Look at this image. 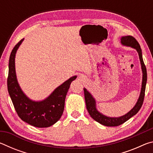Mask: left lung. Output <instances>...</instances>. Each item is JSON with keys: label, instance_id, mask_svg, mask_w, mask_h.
<instances>
[{"label": "left lung", "instance_id": "left-lung-1", "mask_svg": "<svg viewBox=\"0 0 153 153\" xmlns=\"http://www.w3.org/2000/svg\"><path fill=\"white\" fill-rule=\"evenodd\" d=\"M121 42L122 45L131 46L134 48L136 49L137 52L138 53L140 61L142 70L143 73V76H142V88L140 92V95L138 100V102L134 106V107L131 109L129 112H128L125 115L121 116L120 117H108L105 116L102 114L100 113L96 108V102L94 98L92 97V95L90 94L89 92L87 91L86 88H84V98L85 101H86V108L88 111L91 117L103 126H108V127H115L120 126L123 123H125L126 121H128L129 119H130L134 115L138 112L139 110L140 109L142 104L144 102V98L145 95V89H146V84L147 81V73H146V68L145 66L144 63L143 61L142 55V50L140 46L139 43L138 42L135 38L131 36H123L121 39Z\"/></svg>", "mask_w": 153, "mask_h": 153}]
</instances>
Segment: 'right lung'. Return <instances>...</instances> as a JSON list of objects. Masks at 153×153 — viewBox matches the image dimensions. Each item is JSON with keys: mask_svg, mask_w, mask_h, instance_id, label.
Here are the masks:
<instances>
[{"mask_svg": "<svg viewBox=\"0 0 153 153\" xmlns=\"http://www.w3.org/2000/svg\"><path fill=\"white\" fill-rule=\"evenodd\" d=\"M24 39L14 46L9 57L7 88L17 115L25 122L37 128H48L59 120L64 111L65 100L74 76L56 88L46 99L40 102L30 100L18 84L15 68V53Z\"/></svg>", "mask_w": 153, "mask_h": 153, "instance_id": "add662e5", "label": "right lung"}]
</instances>
